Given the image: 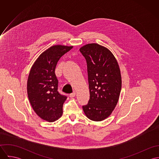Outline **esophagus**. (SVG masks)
Segmentation results:
<instances>
[{"instance_id": "34e87169", "label": "esophagus", "mask_w": 159, "mask_h": 159, "mask_svg": "<svg viewBox=\"0 0 159 159\" xmlns=\"http://www.w3.org/2000/svg\"><path fill=\"white\" fill-rule=\"evenodd\" d=\"M75 95H76V93H75V92H73V93H71L70 94V97L73 98V97H75Z\"/></svg>"}]
</instances>
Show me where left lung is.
Segmentation results:
<instances>
[{
	"label": "left lung",
	"instance_id": "left-lung-1",
	"mask_svg": "<svg viewBox=\"0 0 159 159\" xmlns=\"http://www.w3.org/2000/svg\"><path fill=\"white\" fill-rule=\"evenodd\" d=\"M80 51L87 62L90 92L89 103L83 109L89 119L102 121L111 114L119 98L122 87L119 66L105 46L89 43Z\"/></svg>",
	"mask_w": 159,
	"mask_h": 159
}]
</instances>
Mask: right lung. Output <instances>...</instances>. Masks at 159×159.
<instances>
[{
	"mask_svg": "<svg viewBox=\"0 0 159 159\" xmlns=\"http://www.w3.org/2000/svg\"><path fill=\"white\" fill-rule=\"evenodd\" d=\"M72 48L56 45L48 48L36 59L29 74L27 91L30 103L38 116L49 122L62 115L67 97L57 91L55 68L59 59Z\"/></svg>",
	"mask_w": 159,
	"mask_h": 159,
	"instance_id": "obj_1",
	"label": "right lung"
}]
</instances>
